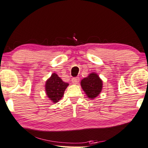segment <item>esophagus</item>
Instances as JSON below:
<instances>
[{
  "label": "esophagus",
  "mask_w": 148,
  "mask_h": 148,
  "mask_svg": "<svg viewBox=\"0 0 148 148\" xmlns=\"http://www.w3.org/2000/svg\"><path fill=\"white\" fill-rule=\"evenodd\" d=\"M71 81L73 84H77L79 82V77H73Z\"/></svg>",
  "instance_id": "34e87169"
}]
</instances>
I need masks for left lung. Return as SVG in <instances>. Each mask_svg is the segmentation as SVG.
<instances>
[{
    "label": "left lung",
    "mask_w": 148,
    "mask_h": 148,
    "mask_svg": "<svg viewBox=\"0 0 148 148\" xmlns=\"http://www.w3.org/2000/svg\"><path fill=\"white\" fill-rule=\"evenodd\" d=\"M81 86L88 98L94 99L102 90L103 81L96 73H92L82 80Z\"/></svg>",
    "instance_id": "left-lung-1"
}]
</instances>
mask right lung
Wrapping results in <instances>:
<instances>
[{"mask_svg": "<svg viewBox=\"0 0 148 148\" xmlns=\"http://www.w3.org/2000/svg\"><path fill=\"white\" fill-rule=\"evenodd\" d=\"M69 84L64 82L56 73H53L45 83V91L47 97L53 103H58L64 95Z\"/></svg>", "mask_w": 148, "mask_h": 148, "instance_id": "right-lung-1", "label": "right lung"}]
</instances>
